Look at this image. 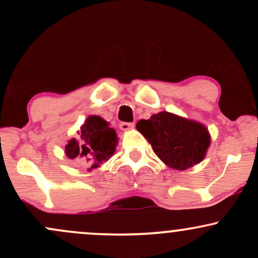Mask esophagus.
I'll list each match as a JSON object with an SVG mask.
<instances>
[{
	"mask_svg": "<svg viewBox=\"0 0 258 258\" xmlns=\"http://www.w3.org/2000/svg\"><path fill=\"white\" fill-rule=\"evenodd\" d=\"M120 128L122 131H128V130H132L135 127V123L133 122H120Z\"/></svg>",
	"mask_w": 258,
	"mask_h": 258,
	"instance_id": "obj_1",
	"label": "esophagus"
}]
</instances>
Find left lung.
<instances>
[{"instance_id":"1","label":"left lung","mask_w":258,"mask_h":258,"mask_svg":"<svg viewBox=\"0 0 258 258\" xmlns=\"http://www.w3.org/2000/svg\"><path fill=\"white\" fill-rule=\"evenodd\" d=\"M137 130L152 144L154 153L174 170L199 164L210 146L205 126L167 111L138 121Z\"/></svg>"}]
</instances>
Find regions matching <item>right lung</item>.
Wrapping results in <instances>:
<instances>
[{
    "label": "right lung",
    "instance_id": "right-lung-1",
    "mask_svg": "<svg viewBox=\"0 0 258 258\" xmlns=\"http://www.w3.org/2000/svg\"><path fill=\"white\" fill-rule=\"evenodd\" d=\"M116 144L115 130L110 128L102 117L92 115L81 127L79 141L72 139L65 147V153L70 159L87 158L94 162L91 168H96L114 154Z\"/></svg>",
    "mask_w": 258,
    "mask_h": 258
}]
</instances>
